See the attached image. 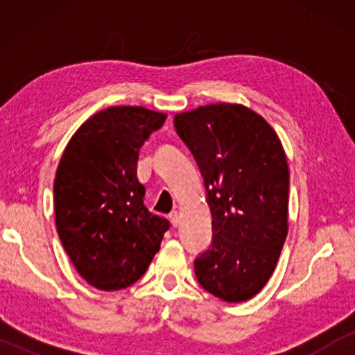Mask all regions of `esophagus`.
I'll return each mask as SVG.
<instances>
[{
  "mask_svg": "<svg viewBox=\"0 0 355 355\" xmlns=\"http://www.w3.org/2000/svg\"><path fill=\"white\" fill-rule=\"evenodd\" d=\"M169 221H171V225H173L174 227L179 226V213H178L176 210L169 213Z\"/></svg>",
  "mask_w": 355,
  "mask_h": 355,
  "instance_id": "34e87169",
  "label": "esophagus"
}]
</instances>
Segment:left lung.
Here are the masks:
<instances>
[{"mask_svg":"<svg viewBox=\"0 0 355 355\" xmlns=\"http://www.w3.org/2000/svg\"><path fill=\"white\" fill-rule=\"evenodd\" d=\"M196 158L211 211V244L193 261L208 293L242 302L273 273L288 236L289 169L278 135L242 105L200 106L174 116Z\"/></svg>","mask_w":355,"mask_h":355,"instance_id":"left-lung-1","label":"left lung"}]
</instances>
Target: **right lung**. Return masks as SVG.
Returning <instances> with one entry per match:
<instances>
[{"instance_id": "add662e5", "label": "right lung", "mask_w": 355, "mask_h": 355, "mask_svg": "<svg viewBox=\"0 0 355 355\" xmlns=\"http://www.w3.org/2000/svg\"><path fill=\"white\" fill-rule=\"evenodd\" d=\"M164 119L140 106H111L80 125L58 164V234L96 289H124L142 278L169 230L166 218L144 205L137 179L139 150Z\"/></svg>"}]
</instances>
